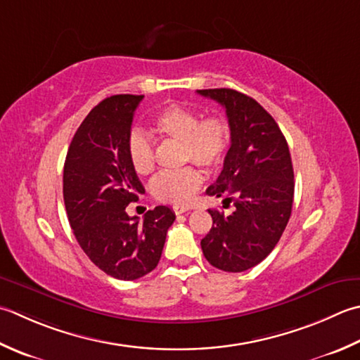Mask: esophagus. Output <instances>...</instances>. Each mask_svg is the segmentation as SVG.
I'll list each match as a JSON object with an SVG mask.
<instances>
[{"mask_svg":"<svg viewBox=\"0 0 360 360\" xmlns=\"http://www.w3.org/2000/svg\"><path fill=\"white\" fill-rule=\"evenodd\" d=\"M190 209H192L190 206H173V210H174L176 215L184 214V212H187V210H190Z\"/></svg>","mask_w":360,"mask_h":360,"instance_id":"obj_1","label":"esophagus"}]
</instances>
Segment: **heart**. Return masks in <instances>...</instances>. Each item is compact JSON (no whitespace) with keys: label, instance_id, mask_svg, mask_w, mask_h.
<instances>
[{"label":"heart","instance_id":"b5f03b06","mask_svg":"<svg viewBox=\"0 0 360 360\" xmlns=\"http://www.w3.org/2000/svg\"><path fill=\"white\" fill-rule=\"evenodd\" d=\"M151 132L158 137L179 140L182 160H193L206 168L223 162L231 146V124L221 115L201 118L200 112L186 105L170 104L151 120ZM128 159L132 170L140 176L153 172L156 164L153 140L146 134L134 131L128 139ZM201 173L195 167L164 172L154 178L151 193L162 202L186 204L200 188Z\"/></svg>","mask_w":360,"mask_h":360}]
</instances>
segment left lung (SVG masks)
Instances as JSON below:
<instances>
[{
	"instance_id": "obj_1",
	"label": "left lung",
	"mask_w": 360,
	"mask_h": 360,
	"mask_svg": "<svg viewBox=\"0 0 360 360\" xmlns=\"http://www.w3.org/2000/svg\"><path fill=\"white\" fill-rule=\"evenodd\" d=\"M198 94L220 103L231 124L223 170L206 193L234 204L231 215L209 209L212 228L201 240L202 255L218 270L240 273L270 255L290 218V151L274 118L251 96L232 89Z\"/></svg>"
}]
</instances>
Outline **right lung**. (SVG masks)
<instances>
[{
    "instance_id": "1",
    "label": "right lung",
    "mask_w": 360,
    "mask_h": 360,
    "mask_svg": "<svg viewBox=\"0 0 360 360\" xmlns=\"http://www.w3.org/2000/svg\"><path fill=\"white\" fill-rule=\"evenodd\" d=\"M143 95H114L96 104L70 143L63 201L70 226L89 259L105 274L134 281L156 269L174 212L148 210L143 221L126 214L145 193L128 159V139Z\"/></svg>"
}]
</instances>
